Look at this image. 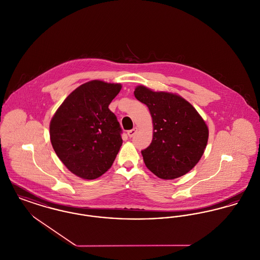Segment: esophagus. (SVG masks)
Listing matches in <instances>:
<instances>
[{"label":"esophagus","instance_id":"esophagus-1","mask_svg":"<svg viewBox=\"0 0 260 260\" xmlns=\"http://www.w3.org/2000/svg\"><path fill=\"white\" fill-rule=\"evenodd\" d=\"M137 129H138L137 127H134L133 129L128 131V132H127V136H128L129 138H133V137L136 135V133H137Z\"/></svg>","mask_w":260,"mask_h":260}]
</instances>
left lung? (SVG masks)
Returning a JSON list of instances; mask_svg holds the SVG:
<instances>
[{"label":"left lung","instance_id":"8db88e82","mask_svg":"<svg viewBox=\"0 0 260 260\" xmlns=\"http://www.w3.org/2000/svg\"><path fill=\"white\" fill-rule=\"evenodd\" d=\"M135 96L151 114L153 138L141 151L146 167L163 180L188 173L199 163L208 141V127L199 112L180 95L138 85Z\"/></svg>","mask_w":260,"mask_h":260}]
</instances>
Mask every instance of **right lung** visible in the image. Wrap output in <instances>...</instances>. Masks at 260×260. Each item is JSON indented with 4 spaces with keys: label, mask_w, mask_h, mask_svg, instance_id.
I'll return each mask as SVG.
<instances>
[{
    "label": "right lung",
    "mask_w": 260,
    "mask_h": 260,
    "mask_svg": "<svg viewBox=\"0 0 260 260\" xmlns=\"http://www.w3.org/2000/svg\"><path fill=\"white\" fill-rule=\"evenodd\" d=\"M120 83L91 80L72 92L50 122L52 146L63 165L84 180H94L113 165L122 146V128L109 105Z\"/></svg>",
    "instance_id": "right-lung-1"
}]
</instances>
